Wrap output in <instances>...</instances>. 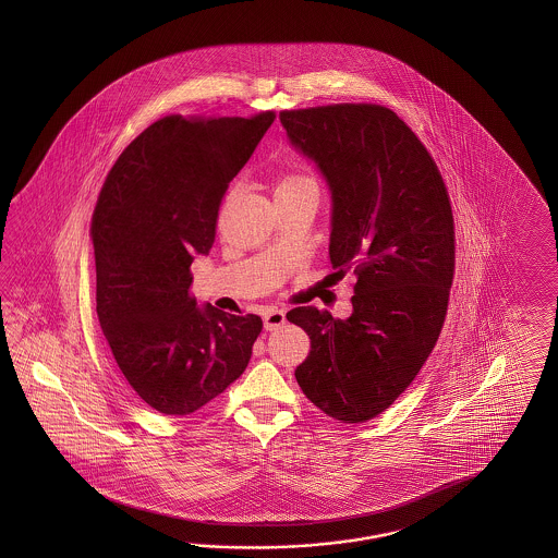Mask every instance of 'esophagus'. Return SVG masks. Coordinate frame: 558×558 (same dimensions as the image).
Wrapping results in <instances>:
<instances>
[{
	"label": "esophagus",
	"instance_id": "1",
	"mask_svg": "<svg viewBox=\"0 0 558 558\" xmlns=\"http://www.w3.org/2000/svg\"><path fill=\"white\" fill-rule=\"evenodd\" d=\"M263 325L267 331H275L281 325H284V311L281 308L269 307L263 311Z\"/></svg>",
	"mask_w": 558,
	"mask_h": 558
}]
</instances>
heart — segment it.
Masks as SVG:
<instances>
[{"mask_svg": "<svg viewBox=\"0 0 558 558\" xmlns=\"http://www.w3.org/2000/svg\"><path fill=\"white\" fill-rule=\"evenodd\" d=\"M303 187H317L315 179L303 175V173H283L275 181V195L287 193V191L303 190Z\"/></svg>", "mask_w": 558, "mask_h": 558, "instance_id": "obj_1", "label": "heart"}]
</instances>
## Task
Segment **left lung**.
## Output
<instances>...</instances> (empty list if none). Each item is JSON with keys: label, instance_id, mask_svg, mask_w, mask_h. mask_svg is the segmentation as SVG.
Returning <instances> with one entry per match:
<instances>
[{"label": "left lung", "instance_id": "8db88e82", "mask_svg": "<svg viewBox=\"0 0 558 558\" xmlns=\"http://www.w3.org/2000/svg\"><path fill=\"white\" fill-rule=\"evenodd\" d=\"M291 143L332 195V267L355 275L349 319L296 307L311 339L295 379L341 423H365L413 383L439 339L454 275V219L439 167L389 107L332 104L281 111Z\"/></svg>", "mask_w": 558, "mask_h": 558}]
</instances>
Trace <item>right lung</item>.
Returning <instances> with one entry per match:
<instances>
[{
  "mask_svg": "<svg viewBox=\"0 0 558 558\" xmlns=\"http://www.w3.org/2000/svg\"><path fill=\"white\" fill-rule=\"evenodd\" d=\"M275 111L167 116L109 169L89 238L97 317L131 389L163 415L202 409L238 380L263 329L191 295L193 255L214 247L219 205Z\"/></svg>",
  "mask_w": 558,
  "mask_h": 558,
  "instance_id": "right-lung-1",
  "label": "right lung"
}]
</instances>
